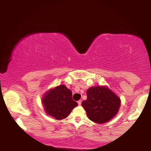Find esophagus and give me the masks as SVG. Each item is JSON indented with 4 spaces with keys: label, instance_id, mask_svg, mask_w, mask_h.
I'll use <instances>...</instances> for the list:
<instances>
[{
    "label": "esophagus",
    "instance_id": "1",
    "mask_svg": "<svg viewBox=\"0 0 151 151\" xmlns=\"http://www.w3.org/2000/svg\"><path fill=\"white\" fill-rule=\"evenodd\" d=\"M77 103H78V104H79V105H81V100H79V101H77Z\"/></svg>",
    "mask_w": 151,
    "mask_h": 151
}]
</instances>
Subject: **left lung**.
Listing matches in <instances>:
<instances>
[{"mask_svg": "<svg viewBox=\"0 0 151 151\" xmlns=\"http://www.w3.org/2000/svg\"><path fill=\"white\" fill-rule=\"evenodd\" d=\"M87 99L81 103L86 115L96 124L108 122L116 115L121 99L106 86H91L86 91Z\"/></svg>", "mask_w": 151, "mask_h": 151, "instance_id": "obj_1", "label": "left lung"}]
</instances>
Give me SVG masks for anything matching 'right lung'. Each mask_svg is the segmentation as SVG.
I'll return each mask as SVG.
<instances>
[{"label":"right lung","instance_id":"add662e5","mask_svg":"<svg viewBox=\"0 0 151 151\" xmlns=\"http://www.w3.org/2000/svg\"><path fill=\"white\" fill-rule=\"evenodd\" d=\"M42 103L46 114L57 120L67 118L78 105L72 99V91L64 84L48 90L42 96Z\"/></svg>","mask_w":151,"mask_h":151}]
</instances>
